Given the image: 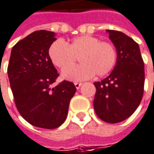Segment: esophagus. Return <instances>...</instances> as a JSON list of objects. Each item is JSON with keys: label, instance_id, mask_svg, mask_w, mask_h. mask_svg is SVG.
Segmentation results:
<instances>
[{"label": "esophagus", "instance_id": "obj_1", "mask_svg": "<svg viewBox=\"0 0 154 154\" xmlns=\"http://www.w3.org/2000/svg\"><path fill=\"white\" fill-rule=\"evenodd\" d=\"M74 85H75V87H76L77 90H78V89H79V88L82 86V85H83V84H82V83H75Z\"/></svg>", "mask_w": 154, "mask_h": 154}]
</instances>
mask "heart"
Returning a JSON list of instances; mask_svg holds the SVG:
<instances>
[{"mask_svg": "<svg viewBox=\"0 0 154 154\" xmlns=\"http://www.w3.org/2000/svg\"><path fill=\"white\" fill-rule=\"evenodd\" d=\"M49 57L52 63L62 69L71 66L78 57L80 65L62 71L63 79L77 82L94 74L104 77L111 72L117 62V50L111 42L86 35L74 38L69 43L55 41L50 46Z\"/></svg>", "mask_w": 154, "mask_h": 154, "instance_id": "1", "label": "heart"}]
</instances>
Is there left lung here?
I'll return each mask as SVG.
<instances>
[{
	"label": "left lung",
	"mask_w": 154,
	"mask_h": 154,
	"mask_svg": "<svg viewBox=\"0 0 154 154\" xmlns=\"http://www.w3.org/2000/svg\"><path fill=\"white\" fill-rule=\"evenodd\" d=\"M109 38L117 50V62L111 74L96 82L93 101L97 117L111 124L129 118L140 105L145 84V66L139 44L117 30H109Z\"/></svg>",
	"instance_id": "obj_1"
}]
</instances>
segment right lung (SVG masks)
<instances>
[{
	"instance_id": "add662e5",
	"label": "right lung",
	"mask_w": 154,
	"mask_h": 154,
	"mask_svg": "<svg viewBox=\"0 0 154 154\" xmlns=\"http://www.w3.org/2000/svg\"><path fill=\"white\" fill-rule=\"evenodd\" d=\"M56 34L48 30L31 33L11 50L8 76L16 108L32 125L55 129L65 121L69 101L77 89L63 81L51 88L58 77L50 57Z\"/></svg>"
}]
</instances>
